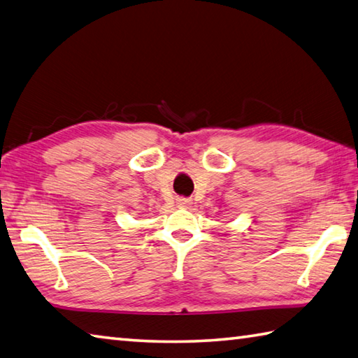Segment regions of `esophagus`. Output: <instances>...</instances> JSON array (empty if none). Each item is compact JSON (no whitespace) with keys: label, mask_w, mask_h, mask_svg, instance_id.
Instances as JSON below:
<instances>
[{"label":"esophagus","mask_w":358,"mask_h":358,"mask_svg":"<svg viewBox=\"0 0 358 358\" xmlns=\"http://www.w3.org/2000/svg\"><path fill=\"white\" fill-rule=\"evenodd\" d=\"M188 204H190V201H188V199H179V206L187 207Z\"/></svg>","instance_id":"obj_1"}]
</instances>
